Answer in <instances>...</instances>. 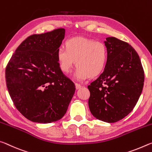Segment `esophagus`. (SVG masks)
Here are the masks:
<instances>
[{"instance_id": "esophagus-1", "label": "esophagus", "mask_w": 152, "mask_h": 152, "mask_svg": "<svg viewBox=\"0 0 152 152\" xmlns=\"http://www.w3.org/2000/svg\"><path fill=\"white\" fill-rule=\"evenodd\" d=\"M81 85H80V84L77 83H75V88L77 89H79V88H81Z\"/></svg>"}]
</instances>
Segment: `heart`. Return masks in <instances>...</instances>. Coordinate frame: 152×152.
Instances as JSON below:
<instances>
[{
    "label": "heart",
    "instance_id": "1",
    "mask_svg": "<svg viewBox=\"0 0 152 152\" xmlns=\"http://www.w3.org/2000/svg\"><path fill=\"white\" fill-rule=\"evenodd\" d=\"M66 48L61 46L57 50L60 68L65 73H69L75 61L77 67L75 78L83 80L89 76L96 77L105 68L108 61V50L101 42L84 38L67 40Z\"/></svg>",
    "mask_w": 152,
    "mask_h": 152
}]
</instances>
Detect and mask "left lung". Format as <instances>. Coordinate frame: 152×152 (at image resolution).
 Returning a JSON list of instances; mask_svg holds the SVG:
<instances>
[{
	"instance_id": "obj_1",
	"label": "left lung",
	"mask_w": 152,
	"mask_h": 152,
	"mask_svg": "<svg viewBox=\"0 0 152 152\" xmlns=\"http://www.w3.org/2000/svg\"><path fill=\"white\" fill-rule=\"evenodd\" d=\"M108 61L96 80L88 86L91 113L98 120L116 123L133 110L142 92L144 71L130 44L114 37L106 38Z\"/></svg>"
}]
</instances>
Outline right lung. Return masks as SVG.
Returning <instances> with one entry per match:
<instances>
[{"label": "right lung", "instance_id": "add662e5", "mask_svg": "<svg viewBox=\"0 0 152 152\" xmlns=\"http://www.w3.org/2000/svg\"><path fill=\"white\" fill-rule=\"evenodd\" d=\"M64 34V29L59 28L27 37L7 64L9 95L17 110L32 122L60 120L75 91L74 83L62 72L57 59Z\"/></svg>", "mask_w": 152, "mask_h": 152}]
</instances>
